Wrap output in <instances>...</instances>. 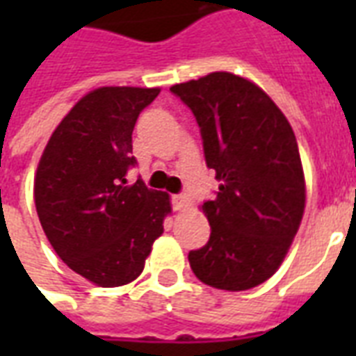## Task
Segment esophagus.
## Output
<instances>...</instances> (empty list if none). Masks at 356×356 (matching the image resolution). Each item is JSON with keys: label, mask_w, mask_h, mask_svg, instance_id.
<instances>
[{"label": "esophagus", "mask_w": 356, "mask_h": 356, "mask_svg": "<svg viewBox=\"0 0 356 356\" xmlns=\"http://www.w3.org/2000/svg\"><path fill=\"white\" fill-rule=\"evenodd\" d=\"M172 207H173V211H184V209L188 207V197L183 194L172 195Z\"/></svg>", "instance_id": "1"}]
</instances>
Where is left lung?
Wrapping results in <instances>:
<instances>
[{
  "mask_svg": "<svg viewBox=\"0 0 356 356\" xmlns=\"http://www.w3.org/2000/svg\"><path fill=\"white\" fill-rule=\"evenodd\" d=\"M200 125L216 197L203 203L211 238L190 251L209 286L242 292L268 281L286 257L305 211L296 134L270 96L251 81L214 72L170 88Z\"/></svg>",
  "mask_w": 356,
  "mask_h": 356,
  "instance_id": "1",
  "label": "left lung"
}]
</instances>
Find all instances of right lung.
Masks as SVG:
<instances>
[{
  "label": "right lung",
  "instance_id": "add662e5",
  "mask_svg": "<svg viewBox=\"0 0 356 356\" xmlns=\"http://www.w3.org/2000/svg\"><path fill=\"white\" fill-rule=\"evenodd\" d=\"M159 88L103 86L75 103L53 131L35 177L38 220L55 253L97 286L142 273L172 212L166 192L127 183L133 129Z\"/></svg>",
  "mask_w": 356,
  "mask_h": 356
}]
</instances>
